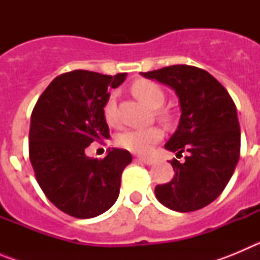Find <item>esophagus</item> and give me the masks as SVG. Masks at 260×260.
Returning <instances> with one entry per match:
<instances>
[{"mask_svg":"<svg viewBox=\"0 0 260 260\" xmlns=\"http://www.w3.org/2000/svg\"><path fill=\"white\" fill-rule=\"evenodd\" d=\"M139 161L144 162V164H147V165H152V164H155L156 160L152 157H139Z\"/></svg>","mask_w":260,"mask_h":260,"instance_id":"1","label":"esophagus"}]
</instances>
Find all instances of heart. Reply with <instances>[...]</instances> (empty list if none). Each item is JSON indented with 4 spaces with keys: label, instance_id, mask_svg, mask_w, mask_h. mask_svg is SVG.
I'll use <instances>...</instances> for the list:
<instances>
[{
    "label": "heart",
    "instance_id": "b5f03b06",
    "mask_svg": "<svg viewBox=\"0 0 260 260\" xmlns=\"http://www.w3.org/2000/svg\"><path fill=\"white\" fill-rule=\"evenodd\" d=\"M132 92L139 102L143 103L151 109H157L164 104L165 95L161 87L152 80L139 79L132 84ZM104 118L109 125H117L116 114V96L110 95L105 102L103 108ZM157 114L162 118L167 117V113L158 110ZM162 130L158 126H150L146 128H135V130H126L117 137V143L119 147L130 151L137 155H147L152 151L153 146L161 141Z\"/></svg>",
    "mask_w": 260,
    "mask_h": 260
}]
</instances>
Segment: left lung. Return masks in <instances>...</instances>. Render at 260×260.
I'll list each match as a JSON object with an SVG mask.
<instances>
[{
    "label": "left lung",
    "mask_w": 260,
    "mask_h": 260,
    "mask_svg": "<svg viewBox=\"0 0 260 260\" xmlns=\"http://www.w3.org/2000/svg\"><path fill=\"white\" fill-rule=\"evenodd\" d=\"M174 89L181 118L165 148L185 160L171 161L174 176L155 187L162 206L191 212L215 201L228 185L240 158L241 132L237 109L228 91L203 69L173 65L141 73Z\"/></svg>",
    "instance_id": "1"
}]
</instances>
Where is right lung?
<instances>
[{"instance_id": "1", "label": "right lung", "mask_w": 260, "mask_h": 260, "mask_svg": "<svg viewBox=\"0 0 260 260\" xmlns=\"http://www.w3.org/2000/svg\"><path fill=\"white\" fill-rule=\"evenodd\" d=\"M125 79L126 73H65L52 80L32 110L29 160L36 181L58 210L77 219L102 215L116 203L121 174L133 160L119 148H109L103 160L84 152L93 141L110 137L103 108L108 91Z\"/></svg>"}]
</instances>
